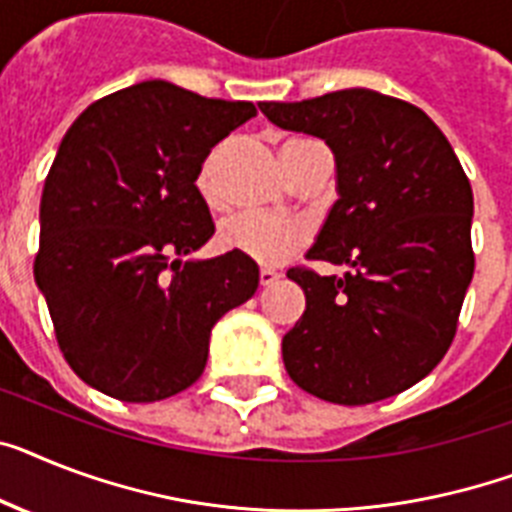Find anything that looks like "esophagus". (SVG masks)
Instances as JSON below:
<instances>
[{"label": "esophagus", "instance_id": "obj_1", "mask_svg": "<svg viewBox=\"0 0 512 512\" xmlns=\"http://www.w3.org/2000/svg\"><path fill=\"white\" fill-rule=\"evenodd\" d=\"M280 277H282V274L277 272V269H269V266H264V269H261V272H259V282H261V285H264V287L274 285V282L280 280Z\"/></svg>", "mask_w": 512, "mask_h": 512}]
</instances>
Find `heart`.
Wrapping results in <instances>:
<instances>
[{"label": "heart", "mask_w": 512, "mask_h": 512, "mask_svg": "<svg viewBox=\"0 0 512 512\" xmlns=\"http://www.w3.org/2000/svg\"><path fill=\"white\" fill-rule=\"evenodd\" d=\"M311 143V138H290L282 146V156L293 154L301 146ZM198 190L206 204L217 206V188H214V164L206 162L201 175H198ZM219 246L225 251L240 253L256 264H280L295 251H301L308 243V227L301 219L277 217V214H261V211H248L222 222L219 227Z\"/></svg>", "instance_id": "obj_1"}]
</instances>
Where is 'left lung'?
I'll return each instance as SVG.
<instances>
[{
    "mask_svg": "<svg viewBox=\"0 0 512 512\" xmlns=\"http://www.w3.org/2000/svg\"><path fill=\"white\" fill-rule=\"evenodd\" d=\"M285 130L322 138L337 164V201L295 266L306 311L282 337L301 390L366 405L408 390L442 361L474 277V193L445 133L426 112L369 88L303 101H264Z\"/></svg>",
    "mask_w": 512,
    "mask_h": 512,
    "instance_id": "8db88e82",
    "label": "left lung"
}]
</instances>
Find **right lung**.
<instances>
[{
	"instance_id": "obj_1",
	"label": "right lung",
	"mask_w": 512,
	"mask_h": 512,
	"mask_svg": "<svg viewBox=\"0 0 512 512\" xmlns=\"http://www.w3.org/2000/svg\"><path fill=\"white\" fill-rule=\"evenodd\" d=\"M251 117V101L143 80L94 101L59 143L33 274L65 361L109 398L188 390L211 327L256 293L259 266L240 253L183 261L214 235L201 164Z\"/></svg>"
}]
</instances>
